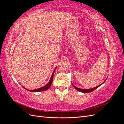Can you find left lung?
I'll use <instances>...</instances> for the list:
<instances>
[{"label":"left lung","mask_w":124,"mask_h":124,"mask_svg":"<svg viewBox=\"0 0 124 124\" xmlns=\"http://www.w3.org/2000/svg\"><path fill=\"white\" fill-rule=\"evenodd\" d=\"M107 78H106V80H105V81H104V82H103V83H102V84H100V85H98V86H97V87H93V88H89V89H82V88H78V87H77L76 86H74L72 83V84L73 86L74 87V88L75 89H76L77 90V91H79V92H82V93H90V92H92L93 91H94V90H95L96 89H97V88L99 87L100 86H101V85L103 84L104 83V82H106V81L107 80Z\"/></svg>","instance_id":"left-lung-1"}]
</instances>
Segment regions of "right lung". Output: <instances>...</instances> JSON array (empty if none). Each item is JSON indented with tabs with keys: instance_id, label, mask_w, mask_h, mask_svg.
I'll use <instances>...</instances> for the list:
<instances>
[{
	"instance_id": "add662e5",
	"label": "right lung",
	"mask_w": 124,
	"mask_h": 124,
	"mask_svg": "<svg viewBox=\"0 0 124 124\" xmlns=\"http://www.w3.org/2000/svg\"><path fill=\"white\" fill-rule=\"evenodd\" d=\"M57 68V67H56L55 69H54V71L53 73H52V76L51 77V78L50 80L49 81V82H48L47 84H46L45 86H43V87H40V88H37V89H33V90H29V89H27V88H25L24 87H23L24 88H25V89L27 90L28 91H29V92H42V91H46V90L48 89V88H50V87L51 86L52 83V82H53V76H54V72H55V70L56 69V68Z\"/></svg>"
}]
</instances>
